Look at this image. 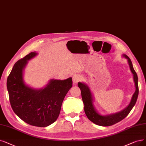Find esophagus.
Here are the masks:
<instances>
[{
	"mask_svg": "<svg viewBox=\"0 0 146 146\" xmlns=\"http://www.w3.org/2000/svg\"><path fill=\"white\" fill-rule=\"evenodd\" d=\"M81 78L79 75H77V74L74 75L72 77V80H73L74 84H77L78 82L81 81Z\"/></svg>",
	"mask_w": 146,
	"mask_h": 146,
	"instance_id": "1",
	"label": "esophagus"
}]
</instances>
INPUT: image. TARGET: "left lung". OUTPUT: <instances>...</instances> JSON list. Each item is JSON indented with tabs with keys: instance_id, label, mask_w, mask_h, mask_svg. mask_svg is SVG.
<instances>
[{
	"instance_id": "left-lung-1",
	"label": "left lung",
	"mask_w": 146,
	"mask_h": 146,
	"mask_svg": "<svg viewBox=\"0 0 146 146\" xmlns=\"http://www.w3.org/2000/svg\"><path fill=\"white\" fill-rule=\"evenodd\" d=\"M123 56L125 57L127 59L130 69L132 73L133 74V80L134 83H135L136 90L132 96L131 101L129 106L123 111H121L107 116H103L99 114L96 111L94 107H93L92 96L89 87L84 83H78V86L81 90V98H82L83 103L84 104L85 114L87 115V118H88L91 121H92L93 123H94L97 125H100L102 126H108L118 123L120 121L124 119L126 116L129 114V113H130L133 106H135V104L137 102L139 93L137 74L133 68L132 62L129 58V57L127 56L126 55H123Z\"/></svg>"
}]
</instances>
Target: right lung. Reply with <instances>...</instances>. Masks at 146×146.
<instances>
[{
  "instance_id": "add662e5",
  "label": "right lung",
  "mask_w": 146,
  "mask_h": 146,
  "mask_svg": "<svg viewBox=\"0 0 146 146\" xmlns=\"http://www.w3.org/2000/svg\"><path fill=\"white\" fill-rule=\"evenodd\" d=\"M36 55L35 52H32L14 64L7 86L14 112L29 125L46 127L59 117L63 101L72 86V79L51 80L45 88L40 90L26 86L23 80V69L27 60Z\"/></svg>"
}]
</instances>
